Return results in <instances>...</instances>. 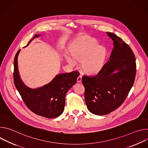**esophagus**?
I'll list each match as a JSON object with an SVG mask.
<instances>
[{
  "instance_id": "1",
  "label": "esophagus",
  "mask_w": 148,
  "mask_h": 148,
  "mask_svg": "<svg viewBox=\"0 0 148 148\" xmlns=\"http://www.w3.org/2000/svg\"><path fill=\"white\" fill-rule=\"evenodd\" d=\"M81 79H82V75L80 74L78 77L77 78V82H81Z\"/></svg>"
}]
</instances>
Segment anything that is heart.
<instances>
[{"label":"heart","instance_id":"1","mask_svg":"<svg viewBox=\"0 0 148 148\" xmlns=\"http://www.w3.org/2000/svg\"><path fill=\"white\" fill-rule=\"evenodd\" d=\"M97 41L92 38L79 39L71 49V55L66 56L70 64L75 66L76 61H82L84 71L94 74L102 68L106 57V49L103 46H98Z\"/></svg>","mask_w":148,"mask_h":148}]
</instances>
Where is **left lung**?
<instances>
[{"mask_svg":"<svg viewBox=\"0 0 148 148\" xmlns=\"http://www.w3.org/2000/svg\"><path fill=\"white\" fill-rule=\"evenodd\" d=\"M107 34L114 45L110 60L97 74L82 77L87 107L97 115L108 114L121 106L134 85L136 75L135 57L130 46L115 34ZM116 70L118 72L114 73Z\"/></svg>","mask_w":148,"mask_h":148,"instance_id":"1","label":"left lung"}]
</instances>
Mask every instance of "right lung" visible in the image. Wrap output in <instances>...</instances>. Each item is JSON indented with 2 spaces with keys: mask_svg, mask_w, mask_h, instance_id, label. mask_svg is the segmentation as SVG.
Listing matches in <instances>:
<instances>
[{
  "mask_svg": "<svg viewBox=\"0 0 148 148\" xmlns=\"http://www.w3.org/2000/svg\"><path fill=\"white\" fill-rule=\"evenodd\" d=\"M39 36L36 34L33 38ZM19 52L20 50L17 51L14 58L13 77L15 87L22 100L27 107L37 115L47 118L58 117L64 111L66 94L77 82L79 72L74 71L57 75L47 85L32 90L25 86L20 78L17 68Z\"/></svg>",
  "mask_w": 148,
  "mask_h": 148,
  "instance_id": "1",
  "label": "right lung"
}]
</instances>
